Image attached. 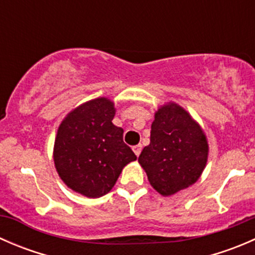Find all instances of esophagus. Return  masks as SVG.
Segmentation results:
<instances>
[{
    "label": "esophagus",
    "instance_id": "1",
    "mask_svg": "<svg viewBox=\"0 0 255 255\" xmlns=\"http://www.w3.org/2000/svg\"><path fill=\"white\" fill-rule=\"evenodd\" d=\"M133 151H134L135 155L139 156L140 151H142V144H138V145H134V146H133Z\"/></svg>",
    "mask_w": 255,
    "mask_h": 255
}]
</instances>
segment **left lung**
<instances>
[{"instance_id": "obj_1", "label": "left lung", "mask_w": 255, "mask_h": 255, "mask_svg": "<svg viewBox=\"0 0 255 255\" xmlns=\"http://www.w3.org/2000/svg\"><path fill=\"white\" fill-rule=\"evenodd\" d=\"M207 158L206 134L191 115L175 102L159 107L150 143L138 158L154 190L171 196L191 186L201 176Z\"/></svg>"}]
</instances>
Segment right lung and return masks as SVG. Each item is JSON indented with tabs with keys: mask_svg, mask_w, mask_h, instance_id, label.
<instances>
[{
	"mask_svg": "<svg viewBox=\"0 0 255 255\" xmlns=\"http://www.w3.org/2000/svg\"><path fill=\"white\" fill-rule=\"evenodd\" d=\"M115 102L90 100L61 121L54 142V165L64 184L96 199L112 190L123 168L137 159L123 142V129L112 123Z\"/></svg>",
	"mask_w": 255,
	"mask_h": 255,
	"instance_id": "add662e5",
	"label": "right lung"
}]
</instances>
